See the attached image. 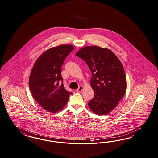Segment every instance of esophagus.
Instances as JSON below:
<instances>
[{"label": "esophagus", "mask_w": 158, "mask_h": 158, "mask_svg": "<svg viewBox=\"0 0 158 158\" xmlns=\"http://www.w3.org/2000/svg\"><path fill=\"white\" fill-rule=\"evenodd\" d=\"M83 90V86L81 85V86H79V87L76 91H77V93H79V92H81V91Z\"/></svg>", "instance_id": "34e87169"}]
</instances>
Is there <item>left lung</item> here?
<instances>
[{
    "label": "left lung",
    "instance_id": "obj_1",
    "mask_svg": "<svg viewBox=\"0 0 158 158\" xmlns=\"http://www.w3.org/2000/svg\"><path fill=\"white\" fill-rule=\"evenodd\" d=\"M76 56L85 61L92 73L90 85L94 97L88 103L91 110L99 115L109 113L127 89L126 75L121 61L110 49L96 45L82 48Z\"/></svg>",
    "mask_w": 158,
    "mask_h": 158
}]
</instances>
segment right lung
<instances>
[{
    "mask_svg": "<svg viewBox=\"0 0 158 158\" xmlns=\"http://www.w3.org/2000/svg\"><path fill=\"white\" fill-rule=\"evenodd\" d=\"M71 45H60L44 52L35 62L29 77V85L35 100L48 112L60 111L72 94L65 89L61 66L73 51Z\"/></svg>",
    "mask_w": 158,
    "mask_h": 158,
    "instance_id": "add662e5",
    "label": "right lung"
}]
</instances>
